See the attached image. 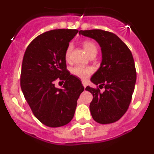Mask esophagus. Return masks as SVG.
I'll use <instances>...</instances> for the list:
<instances>
[{
    "instance_id": "1",
    "label": "esophagus",
    "mask_w": 154,
    "mask_h": 154,
    "mask_svg": "<svg viewBox=\"0 0 154 154\" xmlns=\"http://www.w3.org/2000/svg\"><path fill=\"white\" fill-rule=\"evenodd\" d=\"M82 85H83L84 88L85 89V87H86V82H85V81H82Z\"/></svg>"
}]
</instances>
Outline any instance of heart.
Instances as JSON below:
<instances>
[{
    "instance_id": "obj_1",
    "label": "heart",
    "mask_w": 154,
    "mask_h": 154,
    "mask_svg": "<svg viewBox=\"0 0 154 154\" xmlns=\"http://www.w3.org/2000/svg\"><path fill=\"white\" fill-rule=\"evenodd\" d=\"M82 46H83L84 49L86 51L88 55H92L93 53H96V54L97 53V47H96V44L92 41H84L82 42ZM72 49V45H69L66 50H65V58L66 60H69ZM71 72L72 75H75L76 77H79V79H85L91 75L92 69L90 68L84 67V66H81V65H76V66H75V67L71 69Z\"/></svg>"
}]
</instances>
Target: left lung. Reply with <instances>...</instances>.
Wrapping results in <instances>:
<instances>
[{
	"instance_id": "8db88e82",
	"label": "left lung",
	"mask_w": 154,
	"mask_h": 154,
	"mask_svg": "<svg viewBox=\"0 0 154 154\" xmlns=\"http://www.w3.org/2000/svg\"><path fill=\"white\" fill-rule=\"evenodd\" d=\"M79 34L95 39L103 53L100 68L91 78L97 87L85 88L93 96L89 106L92 118L101 124L116 122L127 111L135 88L137 71L133 55L112 32L93 29L80 31ZM103 88L104 92L100 91Z\"/></svg>"
}]
</instances>
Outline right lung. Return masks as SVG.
<instances>
[{
  "instance_id": "right-lung-1",
  "label": "right lung",
  "mask_w": 154,
  "mask_h": 154,
  "mask_svg": "<svg viewBox=\"0 0 154 154\" xmlns=\"http://www.w3.org/2000/svg\"><path fill=\"white\" fill-rule=\"evenodd\" d=\"M78 32L77 29L46 31L37 36L24 52L21 90L35 117L49 127L65 126L72 119L84 90L79 79L68 71L65 58L69 42ZM56 81L65 82L62 89L54 86Z\"/></svg>"
}]
</instances>
